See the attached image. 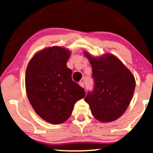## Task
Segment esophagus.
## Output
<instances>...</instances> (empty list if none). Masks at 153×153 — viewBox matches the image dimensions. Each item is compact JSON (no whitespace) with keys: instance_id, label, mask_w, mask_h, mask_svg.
Returning <instances> with one entry per match:
<instances>
[{"instance_id":"obj_1","label":"esophagus","mask_w":153,"mask_h":153,"mask_svg":"<svg viewBox=\"0 0 153 153\" xmlns=\"http://www.w3.org/2000/svg\"><path fill=\"white\" fill-rule=\"evenodd\" d=\"M79 84L81 85V87H83V88H84V83L83 82V81H80V82L79 83Z\"/></svg>"}]
</instances>
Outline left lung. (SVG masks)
Instances as JSON below:
<instances>
[{
  "label": "left lung",
  "mask_w": 153,
  "mask_h": 153,
  "mask_svg": "<svg viewBox=\"0 0 153 153\" xmlns=\"http://www.w3.org/2000/svg\"><path fill=\"white\" fill-rule=\"evenodd\" d=\"M84 53L91 64L95 83L85 101L97 120L103 123L116 120L124 114L132 98L136 85L134 77L111 54L93 58L87 52Z\"/></svg>",
  "instance_id": "left-lung-1"
}]
</instances>
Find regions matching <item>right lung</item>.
Masks as SVG:
<instances>
[{"label":"right lung","mask_w":153,"mask_h":153,"mask_svg":"<svg viewBox=\"0 0 153 153\" xmlns=\"http://www.w3.org/2000/svg\"><path fill=\"white\" fill-rule=\"evenodd\" d=\"M70 54L62 47L47 48L35 54L26 68L25 83L30 103L40 118L51 124L68 120L74 104L85 95L67 67Z\"/></svg>","instance_id":"obj_1"}]
</instances>
